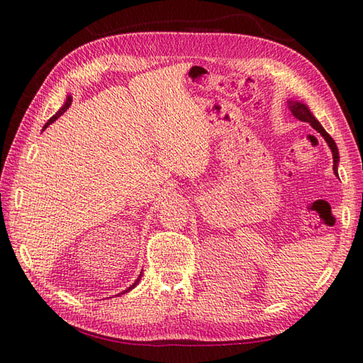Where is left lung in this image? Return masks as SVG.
<instances>
[{
  "mask_svg": "<svg viewBox=\"0 0 363 363\" xmlns=\"http://www.w3.org/2000/svg\"><path fill=\"white\" fill-rule=\"evenodd\" d=\"M290 112L295 115V117L298 118V120H301V121H304V123H311V126L313 128V129H317L318 133L325 137V140L328 142V145H329V148H330V151H333V157H334V168L337 167V164H338V150H337V145H335V142L333 140V137H330L325 129H323V126L320 125L318 123V120H315V117L311 113V111L307 109V106L306 104H301V103H298V101H290Z\"/></svg>",
  "mask_w": 363,
  "mask_h": 363,
  "instance_id": "obj_1",
  "label": "left lung"
}]
</instances>
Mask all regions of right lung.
I'll return each instance as SVG.
<instances>
[{
  "label": "right lung",
  "instance_id": "1",
  "mask_svg": "<svg viewBox=\"0 0 363 363\" xmlns=\"http://www.w3.org/2000/svg\"><path fill=\"white\" fill-rule=\"evenodd\" d=\"M70 106H72V96H68V98H67V101H65V104H64L62 107H60V109H59V111H57L56 113H54V115H52V117H51V118L48 120V123H46V125H45V128H43V129H46V128H48V126L51 125V123H52V121H56V120H57V118L60 117V115H62V113H64V112H65V111H67V109H68V107H70ZM140 277H142V274H140V276H138V277H137V281H135V282H134L133 285H130V287H129L128 290H125V291H129L130 289H134V287H135V285L138 284V281H140ZM125 291H123V293H125Z\"/></svg>",
  "mask_w": 363,
  "mask_h": 363
}]
</instances>
